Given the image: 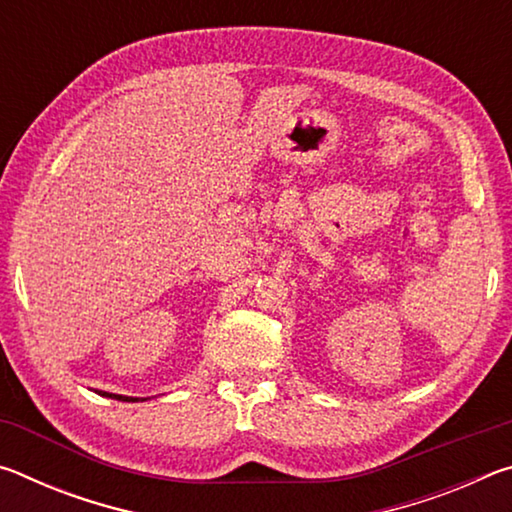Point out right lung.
I'll list each match as a JSON object with an SVG mask.
<instances>
[{"label": "right lung", "mask_w": 512, "mask_h": 512, "mask_svg": "<svg viewBox=\"0 0 512 512\" xmlns=\"http://www.w3.org/2000/svg\"><path fill=\"white\" fill-rule=\"evenodd\" d=\"M103 397H112V400H119V402H137V397H126V395H115V393H106V391H97Z\"/></svg>", "instance_id": "1"}]
</instances>
